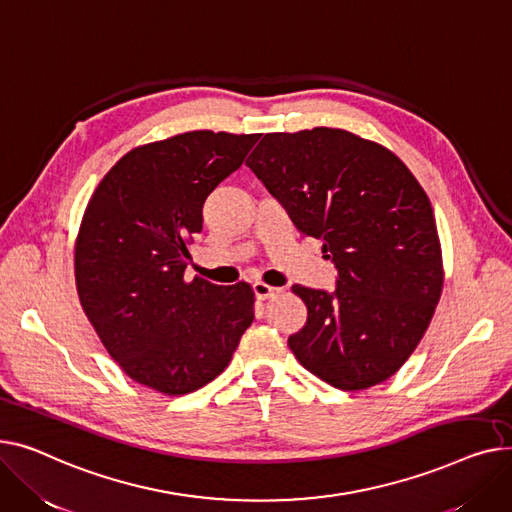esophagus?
I'll use <instances>...</instances> for the list:
<instances>
[{
	"label": "esophagus",
	"instance_id": "34e87169",
	"mask_svg": "<svg viewBox=\"0 0 512 512\" xmlns=\"http://www.w3.org/2000/svg\"><path fill=\"white\" fill-rule=\"evenodd\" d=\"M252 289H254V295H256L258 299H268V297H273L275 293L281 291V289L270 287V285H266V283H262V281H256V283L252 285Z\"/></svg>",
	"mask_w": 512,
	"mask_h": 512
}]
</instances>
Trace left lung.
Wrapping results in <instances>:
<instances>
[{"instance_id":"left-lung-1","label":"left lung","mask_w":512,"mask_h":512,"mask_svg":"<svg viewBox=\"0 0 512 512\" xmlns=\"http://www.w3.org/2000/svg\"><path fill=\"white\" fill-rule=\"evenodd\" d=\"M246 165L339 273L333 293L291 287L308 308L287 341L297 362L341 390L384 382L422 341L442 293L424 188L388 148L335 128L264 134Z\"/></svg>"}]
</instances>
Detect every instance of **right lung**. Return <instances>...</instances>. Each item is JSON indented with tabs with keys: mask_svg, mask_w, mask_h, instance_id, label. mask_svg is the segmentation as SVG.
I'll list each match as a JSON object with an SVG mask.
<instances>
[{
	"mask_svg": "<svg viewBox=\"0 0 512 512\" xmlns=\"http://www.w3.org/2000/svg\"><path fill=\"white\" fill-rule=\"evenodd\" d=\"M260 134L196 130L119 159L84 210L74 248L84 314L136 382L188 395L231 362L254 320L248 283L184 279L202 206Z\"/></svg>",
	"mask_w": 512,
	"mask_h": 512,
	"instance_id": "right-lung-1",
	"label": "right lung"
}]
</instances>
